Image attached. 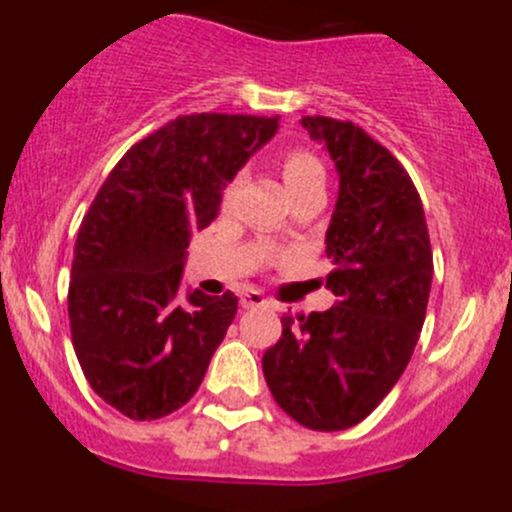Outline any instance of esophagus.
Here are the masks:
<instances>
[{
    "instance_id": "34e87169",
    "label": "esophagus",
    "mask_w": 512,
    "mask_h": 512,
    "mask_svg": "<svg viewBox=\"0 0 512 512\" xmlns=\"http://www.w3.org/2000/svg\"><path fill=\"white\" fill-rule=\"evenodd\" d=\"M240 304H242V307H245V309H250V307H265L267 299H265V294L257 292V289H247V292L240 294Z\"/></svg>"
}]
</instances>
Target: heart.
<instances>
[{
	"label": "heart",
	"instance_id": "1",
	"mask_svg": "<svg viewBox=\"0 0 512 512\" xmlns=\"http://www.w3.org/2000/svg\"><path fill=\"white\" fill-rule=\"evenodd\" d=\"M282 178H285L289 193L292 195H299L304 193V190H324V178H327V170H324V163L319 160L317 153H312L309 148H302V146H294V148H287L285 153H282ZM232 193V185H227L225 188V198H230ZM277 240H282V237H287V227H282L280 232H277Z\"/></svg>",
	"mask_w": 512,
	"mask_h": 512
}]
</instances>
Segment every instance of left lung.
I'll return each mask as SVG.
<instances>
[{
	"mask_svg": "<svg viewBox=\"0 0 512 512\" xmlns=\"http://www.w3.org/2000/svg\"><path fill=\"white\" fill-rule=\"evenodd\" d=\"M339 170L327 230V275L337 304L285 314L282 337L262 356L280 409L312 431L364 421L394 389L414 354L433 277L418 190L389 148L352 121L304 116Z\"/></svg>",
	"mask_w": 512,
	"mask_h": 512,
	"instance_id": "8db88e82",
	"label": "left lung"
}]
</instances>
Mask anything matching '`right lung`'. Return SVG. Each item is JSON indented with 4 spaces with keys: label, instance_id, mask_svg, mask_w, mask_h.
I'll list each match as a JSON object with an SVG mask.
<instances>
[{
    "label": "right lung",
    "instance_id": "1",
    "mask_svg": "<svg viewBox=\"0 0 512 512\" xmlns=\"http://www.w3.org/2000/svg\"><path fill=\"white\" fill-rule=\"evenodd\" d=\"M277 118H173L128 148L81 220L71 342L91 389L133 421L188 404L235 319L232 292L178 297L185 247L218 218L225 183L275 136Z\"/></svg>",
    "mask_w": 512,
    "mask_h": 512
}]
</instances>
